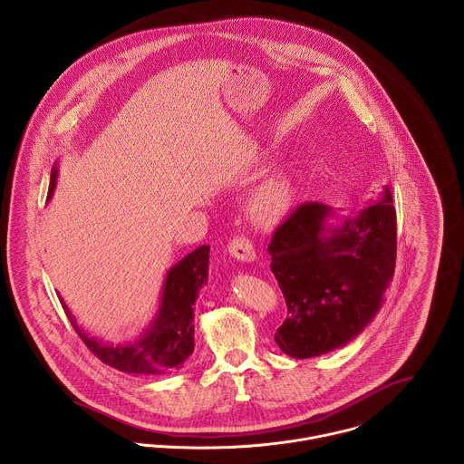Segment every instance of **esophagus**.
Instances as JSON below:
<instances>
[{
	"label": "esophagus",
	"mask_w": 464,
	"mask_h": 464,
	"mask_svg": "<svg viewBox=\"0 0 464 464\" xmlns=\"http://www.w3.org/2000/svg\"><path fill=\"white\" fill-rule=\"evenodd\" d=\"M228 254L237 259L239 263H254L257 259V254H256V248L254 245L250 243L248 237H234L230 243H228Z\"/></svg>",
	"instance_id": "1"
}]
</instances>
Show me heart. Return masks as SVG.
Listing matches in <instances>:
<instances>
[{"label":"heart","mask_w":464,"mask_h":464,"mask_svg":"<svg viewBox=\"0 0 464 464\" xmlns=\"http://www.w3.org/2000/svg\"><path fill=\"white\" fill-rule=\"evenodd\" d=\"M293 207L291 180L282 175H271L257 184L245 198L243 210L246 218L259 227H273L284 221Z\"/></svg>","instance_id":"heart-1"}]
</instances>
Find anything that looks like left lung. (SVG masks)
I'll return each instance as SVG.
<instances>
[{"label":"left lung","instance_id":"8db88e82","mask_svg":"<svg viewBox=\"0 0 464 464\" xmlns=\"http://www.w3.org/2000/svg\"><path fill=\"white\" fill-rule=\"evenodd\" d=\"M267 254L285 296L278 348L295 359L329 353L377 316L395 273L397 212L392 191L355 214L302 203L275 232Z\"/></svg>","mask_w":464,"mask_h":464}]
</instances>
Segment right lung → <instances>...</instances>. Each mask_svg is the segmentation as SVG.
<instances>
[{
	"mask_svg": "<svg viewBox=\"0 0 464 464\" xmlns=\"http://www.w3.org/2000/svg\"><path fill=\"white\" fill-rule=\"evenodd\" d=\"M59 164L52 168L50 193L53 197ZM208 252L203 245L166 273L160 302L151 324L132 341L107 343L83 331L61 296V304L74 331L87 348L105 364L129 375H164L180 370L195 350V304L208 278Z\"/></svg>",
	"mask_w": 464,
	"mask_h": 464,
	"instance_id": "right-lung-1",
	"label": "right lung"
}]
</instances>
